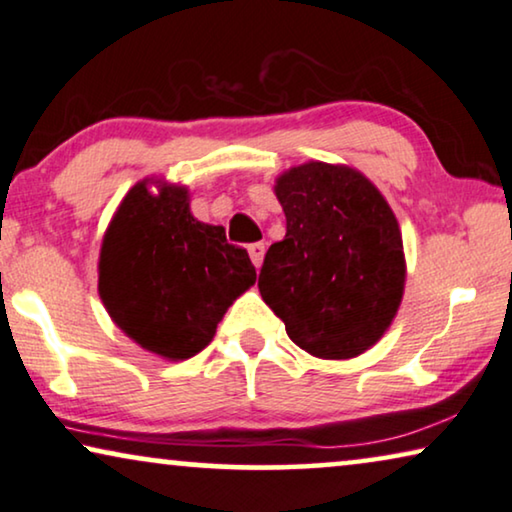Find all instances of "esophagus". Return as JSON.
<instances>
[{"label":"esophagus","instance_id":"esophagus-1","mask_svg":"<svg viewBox=\"0 0 512 512\" xmlns=\"http://www.w3.org/2000/svg\"><path fill=\"white\" fill-rule=\"evenodd\" d=\"M264 253H266L264 243H250V246H248V255H250V259H253V264L257 266V269L264 262Z\"/></svg>","mask_w":512,"mask_h":512}]
</instances>
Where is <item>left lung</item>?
Returning <instances> with one entry per match:
<instances>
[{
	"label": "left lung",
	"instance_id": "left-lung-1",
	"mask_svg": "<svg viewBox=\"0 0 512 512\" xmlns=\"http://www.w3.org/2000/svg\"><path fill=\"white\" fill-rule=\"evenodd\" d=\"M285 239L257 287L301 350L348 359L371 348L401 304L406 262L392 208L350 167L308 162L278 178Z\"/></svg>",
	"mask_w": 512,
	"mask_h": 512
}]
</instances>
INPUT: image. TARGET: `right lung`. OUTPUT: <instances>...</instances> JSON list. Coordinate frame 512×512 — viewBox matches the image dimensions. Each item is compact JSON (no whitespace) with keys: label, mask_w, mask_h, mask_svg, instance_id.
<instances>
[{"label":"right lung","mask_w":512,"mask_h":512,"mask_svg":"<svg viewBox=\"0 0 512 512\" xmlns=\"http://www.w3.org/2000/svg\"><path fill=\"white\" fill-rule=\"evenodd\" d=\"M248 253L220 225L194 220L185 187L146 183L122 199L99 257L106 311L141 348L167 359L204 350L232 301L255 283Z\"/></svg>","instance_id":"obj_1"}]
</instances>
